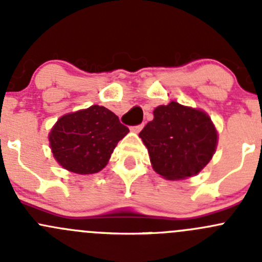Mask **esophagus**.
<instances>
[{
	"instance_id": "esophagus-1",
	"label": "esophagus",
	"mask_w": 262,
	"mask_h": 262,
	"mask_svg": "<svg viewBox=\"0 0 262 262\" xmlns=\"http://www.w3.org/2000/svg\"><path fill=\"white\" fill-rule=\"evenodd\" d=\"M143 124H139V125H136V126H132V132H134V133H139V132L142 130V128H143Z\"/></svg>"
}]
</instances>
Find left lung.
<instances>
[{"mask_svg": "<svg viewBox=\"0 0 262 262\" xmlns=\"http://www.w3.org/2000/svg\"><path fill=\"white\" fill-rule=\"evenodd\" d=\"M139 137L152 167L166 180H182L199 173L212 160L218 134L209 115L176 101L153 110Z\"/></svg>", "mask_w": 262, "mask_h": 262, "instance_id": "1", "label": "left lung"}]
</instances>
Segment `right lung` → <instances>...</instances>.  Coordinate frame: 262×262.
Returning a JSON list of instances; mask_svg holds the SVG:
<instances>
[{
  "label": "right lung",
  "instance_id": "obj_1",
  "mask_svg": "<svg viewBox=\"0 0 262 262\" xmlns=\"http://www.w3.org/2000/svg\"><path fill=\"white\" fill-rule=\"evenodd\" d=\"M128 133L114 113L92 105L60 116L49 133V146L63 168L89 175L107 165L118 142Z\"/></svg>",
  "mask_w": 262,
  "mask_h": 262
}]
</instances>
